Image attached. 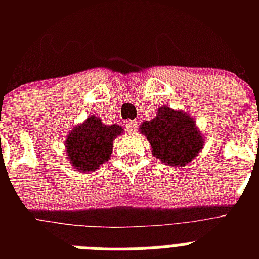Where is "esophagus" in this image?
Segmentation results:
<instances>
[{"label":"esophagus","mask_w":259,"mask_h":259,"mask_svg":"<svg viewBox=\"0 0 259 259\" xmlns=\"http://www.w3.org/2000/svg\"><path fill=\"white\" fill-rule=\"evenodd\" d=\"M124 127L127 130V134L135 135V132L137 131V122H135V120H127L124 123Z\"/></svg>","instance_id":"esophagus-1"}]
</instances>
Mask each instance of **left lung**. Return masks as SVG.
I'll return each mask as SVG.
<instances>
[{
    "label": "left lung",
    "instance_id": "obj_1",
    "mask_svg": "<svg viewBox=\"0 0 259 259\" xmlns=\"http://www.w3.org/2000/svg\"><path fill=\"white\" fill-rule=\"evenodd\" d=\"M139 130L152 145V154L171 167L191 163L205 143L194 119L183 110H174L167 105L158 107L155 118L144 120Z\"/></svg>",
    "mask_w": 259,
    "mask_h": 259
}]
</instances>
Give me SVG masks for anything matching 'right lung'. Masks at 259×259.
<instances>
[{
  "instance_id": "1",
  "label": "right lung",
  "mask_w": 259,
  "mask_h": 259,
  "mask_svg": "<svg viewBox=\"0 0 259 259\" xmlns=\"http://www.w3.org/2000/svg\"><path fill=\"white\" fill-rule=\"evenodd\" d=\"M122 134L120 125H105L98 116H88L66 136V158L79 172H93L109 161L114 140Z\"/></svg>"
}]
</instances>
